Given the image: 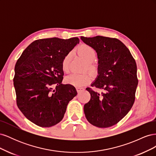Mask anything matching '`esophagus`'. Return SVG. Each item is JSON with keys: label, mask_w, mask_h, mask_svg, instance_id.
<instances>
[{"label": "esophagus", "mask_w": 156, "mask_h": 156, "mask_svg": "<svg viewBox=\"0 0 156 156\" xmlns=\"http://www.w3.org/2000/svg\"><path fill=\"white\" fill-rule=\"evenodd\" d=\"M76 89H77V91L78 93H80L81 92L83 91L84 90L83 88H81V87H77Z\"/></svg>", "instance_id": "34e87169"}]
</instances>
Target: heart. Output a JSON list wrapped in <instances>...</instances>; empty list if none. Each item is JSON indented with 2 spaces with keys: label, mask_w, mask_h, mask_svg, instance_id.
<instances>
[{
  "label": "heart",
  "mask_w": 156,
  "mask_h": 156,
  "mask_svg": "<svg viewBox=\"0 0 156 156\" xmlns=\"http://www.w3.org/2000/svg\"><path fill=\"white\" fill-rule=\"evenodd\" d=\"M77 52L79 55L82 56L87 62V68L91 72H95L97 70L96 66L93 63L96 56V51L93 48L87 44H82L80 45ZM71 53H69L64 56L62 62V68L64 72H67L69 70V65L71 60ZM91 79L90 75L88 73L79 74L73 73L66 77L65 81L67 84H72L75 87H82L85 85Z\"/></svg>",
  "instance_id": "b5f03b06"
}]
</instances>
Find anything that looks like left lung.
I'll return each mask as SVG.
<instances>
[{
	"instance_id": "obj_1",
	"label": "left lung",
	"mask_w": 156,
	"mask_h": 156,
	"mask_svg": "<svg viewBox=\"0 0 156 156\" xmlns=\"http://www.w3.org/2000/svg\"><path fill=\"white\" fill-rule=\"evenodd\" d=\"M96 51L98 75L92 87L103 90L100 94L87 88L90 100L84 105L87 120L94 126L115 125L133 106L138 84L136 64L129 50L116 38L97 36L81 37Z\"/></svg>"
}]
</instances>
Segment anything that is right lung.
Segmentation results:
<instances>
[{
  "mask_svg": "<svg viewBox=\"0 0 156 156\" xmlns=\"http://www.w3.org/2000/svg\"><path fill=\"white\" fill-rule=\"evenodd\" d=\"M79 43L78 37L37 40L17 60L13 78L17 105L32 123L43 127L57 124L77 95L73 86L62 84V62ZM54 84L56 88L52 91Z\"/></svg>",
  "mask_w": 156,
  "mask_h": 156,
  "instance_id": "add662e5",
  "label": "right lung"
}]
</instances>
